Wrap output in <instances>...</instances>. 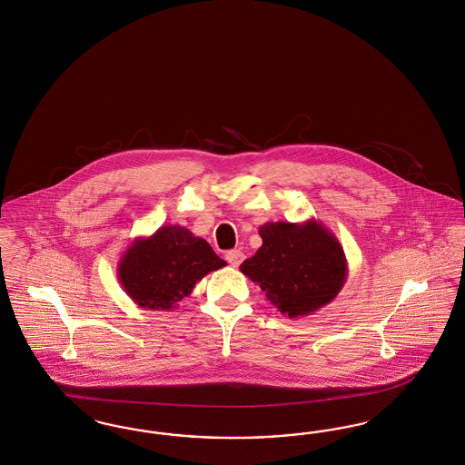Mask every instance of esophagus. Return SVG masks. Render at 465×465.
Masks as SVG:
<instances>
[{"instance_id": "esophagus-1", "label": "esophagus", "mask_w": 465, "mask_h": 465, "mask_svg": "<svg viewBox=\"0 0 465 465\" xmlns=\"http://www.w3.org/2000/svg\"><path fill=\"white\" fill-rule=\"evenodd\" d=\"M224 258H226V261H228L232 266L237 268L245 256H243V252H242L241 249H233V251H228Z\"/></svg>"}]
</instances>
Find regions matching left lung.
<instances>
[{
    "mask_svg": "<svg viewBox=\"0 0 465 465\" xmlns=\"http://www.w3.org/2000/svg\"><path fill=\"white\" fill-rule=\"evenodd\" d=\"M256 254L241 272L289 318L313 315L332 302L348 279V261L334 233L316 220L264 223Z\"/></svg>",
    "mask_w": 465,
    "mask_h": 465,
    "instance_id": "left-lung-1",
    "label": "left lung"
}]
</instances>
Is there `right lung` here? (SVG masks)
<instances>
[{
    "label": "right lung",
    "instance_id": "1",
    "mask_svg": "<svg viewBox=\"0 0 465 465\" xmlns=\"http://www.w3.org/2000/svg\"><path fill=\"white\" fill-rule=\"evenodd\" d=\"M213 247L180 224H166L131 242L117 264V277L140 308L173 310L197 282L223 268Z\"/></svg>",
    "mask_w": 465,
    "mask_h": 465
}]
</instances>
